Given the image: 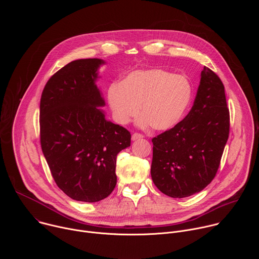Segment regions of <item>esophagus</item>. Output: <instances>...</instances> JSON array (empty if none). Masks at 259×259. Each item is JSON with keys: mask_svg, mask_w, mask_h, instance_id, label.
I'll list each match as a JSON object with an SVG mask.
<instances>
[{"mask_svg": "<svg viewBox=\"0 0 259 259\" xmlns=\"http://www.w3.org/2000/svg\"><path fill=\"white\" fill-rule=\"evenodd\" d=\"M132 140L133 141H135V140H138V139H141V138H143V135H141V134H139V133H134V134H132Z\"/></svg>", "mask_w": 259, "mask_h": 259, "instance_id": "obj_1", "label": "esophagus"}]
</instances>
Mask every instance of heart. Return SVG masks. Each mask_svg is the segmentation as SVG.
I'll return each mask as SVG.
<instances>
[{"mask_svg":"<svg viewBox=\"0 0 259 259\" xmlns=\"http://www.w3.org/2000/svg\"><path fill=\"white\" fill-rule=\"evenodd\" d=\"M193 97L190 80L163 68L133 70L110 84L106 91L108 106L115 121L127 125L141 112L140 127L154 126L167 131L175 127L187 114Z\"/></svg>","mask_w":259,"mask_h":259,"instance_id":"b5f03b06","label":"heart"}]
</instances>
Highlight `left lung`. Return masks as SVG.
Instances as JSON below:
<instances>
[{"label":"left lung","mask_w":259,"mask_h":259,"mask_svg":"<svg viewBox=\"0 0 259 259\" xmlns=\"http://www.w3.org/2000/svg\"><path fill=\"white\" fill-rule=\"evenodd\" d=\"M194 105L172 129L153 138L151 175L171 198H186L213 180L230 132L225 86L204 66Z\"/></svg>","instance_id":"left-lung-1"}]
</instances>
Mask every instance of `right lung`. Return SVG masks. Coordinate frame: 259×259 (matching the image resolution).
Instances as JSON below:
<instances>
[{
	"instance_id": "add662e5",
	"label": "right lung",
	"mask_w": 259,
	"mask_h": 259,
	"mask_svg": "<svg viewBox=\"0 0 259 259\" xmlns=\"http://www.w3.org/2000/svg\"><path fill=\"white\" fill-rule=\"evenodd\" d=\"M103 59L73 60L47 82L40 103L41 145L58 188L76 201L94 203L117 184V155L131 134L106 120L97 87Z\"/></svg>"
}]
</instances>
